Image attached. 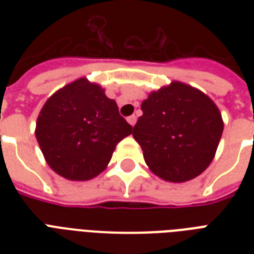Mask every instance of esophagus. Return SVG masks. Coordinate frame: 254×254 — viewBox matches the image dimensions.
Masks as SVG:
<instances>
[{
  "mask_svg": "<svg viewBox=\"0 0 254 254\" xmlns=\"http://www.w3.org/2000/svg\"><path fill=\"white\" fill-rule=\"evenodd\" d=\"M127 123L130 124L131 127H134V124H135V121H137V117H135L134 115H131V116H129V117H127Z\"/></svg>",
  "mask_w": 254,
  "mask_h": 254,
  "instance_id": "34e87169",
  "label": "esophagus"
}]
</instances>
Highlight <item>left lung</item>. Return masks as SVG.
Listing matches in <instances>:
<instances>
[{
    "label": "left lung",
    "instance_id": "obj_1",
    "mask_svg": "<svg viewBox=\"0 0 254 254\" xmlns=\"http://www.w3.org/2000/svg\"><path fill=\"white\" fill-rule=\"evenodd\" d=\"M133 137L149 169L165 181H190L212 162L223 133V120L208 96L174 81L151 92Z\"/></svg>",
    "mask_w": 254,
    "mask_h": 254
}]
</instances>
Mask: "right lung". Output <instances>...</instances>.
I'll use <instances>...</instances> for the list:
<instances>
[{
    "label": "right lung",
    "mask_w": 254,
    "mask_h": 254,
    "mask_svg": "<svg viewBox=\"0 0 254 254\" xmlns=\"http://www.w3.org/2000/svg\"><path fill=\"white\" fill-rule=\"evenodd\" d=\"M131 131L115 100L81 77L46 101L35 135L55 173L69 181H88L107 167L116 145Z\"/></svg>",
    "instance_id": "right-lung-1"
}]
</instances>
